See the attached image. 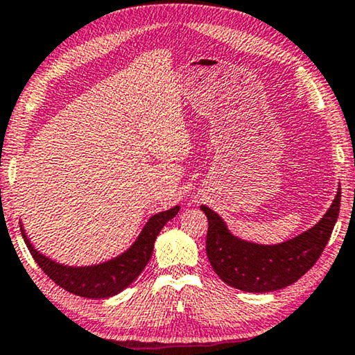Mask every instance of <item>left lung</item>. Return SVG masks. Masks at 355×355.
Returning <instances> with one entry per match:
<instances>
[{
  "label": "left lung",
  "mask_w": 355,
  "mask_h": 355,
  "mask_svg": "<svg viewBox=\"0 0 355 355\" xmlns=\"http://www.w3.org/2000/svg\"><path fill=\"white\" fill-rule=\"evenodd\" d=\"M340 203L341 189L325 216L313 228L275 246L233 236L214 211L201 206L208 217L206 254L212 270L225 284L244 292H272L293 284L322 255L340 214Z\"/></svg>",
  "instance_id": "left-lung-1"
}]
</instances>
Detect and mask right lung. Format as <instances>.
Masks as SVG:
<instances>
[{"label": "right lung", "mask_w": 355, "mask_h": 355, "mask_svg": "<svg viewBox=\"0 0 355 355\" xmlns=\"http://www.w3.org/2000/svg\"><path fill=\"white\" fill-rule=\"evenodd\" d=\"M178 211L179 206H174L171 209L152 216L138 239L127 252L105 261V263L79 266V268L60 265L47 259L46 255L40 254L31 246L21 227L20 232L33 259L57 286L78 297L107 298L117 295L119 292L127 288L141 275V271L146 268L147 261L150 260L152 252H154L155 238L159 236L163 225L178 214Z\"/></svg>", "instance_id": "obj_1"}]
</instances>
